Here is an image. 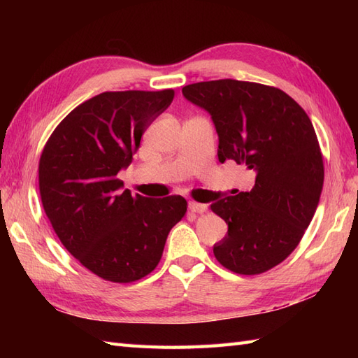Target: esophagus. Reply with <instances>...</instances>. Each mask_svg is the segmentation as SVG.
Wrapping results in <instances>:
<instances>
[{
	"label": "esophagus",
	"mask_w": 358,
	"mask_h": 358,
	"mask_svg": "<svg viewBox=\"0 0 358 358\" xmlns=\"http://www.w3.org/2000/svg\"><path fill=\"white\" fill-rule=\"evenodd\" d=\"M189 209H191L192 212H195V214H203V212L208 210V206H206V204L191 201V203H189Z\"/></svg>",
	"instance_id": "34e87169"
}]
</instances>
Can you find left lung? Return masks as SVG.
<instances>
[{
  "label": "left lung",
  "mask_w": 358,
  "mask_h": 358,
  "mask_svg": "<svg viewBox=\"0 0 358 358\" xmlns=\"http://www.w3.org/2000/svg\"><path fill=\"white\" fill-rule=\"evenodd\" d=\"M183 95L210 113L220 162L257 173L249 192L210 204L227 224L214 255L240 275L269 271L299 246L320 201L324 167L314 126L294 98L260 83L201 81Z\"/></svg>",
  "instance_id": "left-lung-1"
}]
</instances>
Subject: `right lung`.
I'll use <instances>...</instances> for the list:
<instances>
[{
    "mask_svg": "<svg viewBox=\"0 0 358 358\" xmlns=\"http://www.w3.org/2000/svg\"><path fill=\"white\" fill-rule=\"evenodd\" d=\"M172 89L103 92L77 106L49 136L38 166L45 215L59 241L113 283L146 277L186 215L181 195L148 199L121 191L141 135L173 100Z\"/></svg>",
    "mask_w": 358,
    "mask_h": 358,
    "instance_id": "add662e5",
    "label": "right lung"
}]
</instances>
